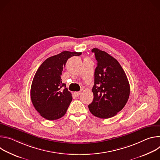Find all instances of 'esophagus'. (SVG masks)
Segmentation results:
<instances>
[{"mask_svg": "<svg viewBox=\"0 0 160 160\" xmlns=\"http://www.w3.org/2000/svg\"><path fill=\"white\" fill-rule=\"evenodd\" d=\"M80 94H81L80 91H79V92H74V95H75L76 97H78Z\"/></svg>", "mask_w": 160, "mask_h": 160, "instance_id": "esophagus-1", "label": "esophagus"}]
</instances>
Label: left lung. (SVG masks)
I'll use <instances>...</instances> for the list:
<instances>
[{
	"mask_svg": "<svg viewBox=\"0 0 160 160\" xmlns=\"http://www.w3.org/2000/svg\"><path fill=\"white\" fill-rule=\"evenodd\" d=\"M98 61L92 88L94 99L88 105L90 112L100 118L115 116L125 106L130 85L118 61L105 51L92 49Z\"/></svg>",
	"mask_w": 160,
	"mask_h": 160,
	"instance_id": "left-lung-1",
	"label": "left lung"
}]
</instances>
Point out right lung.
Wrapping results in <instances>:
<instances>
[{"label":"right lung","mask_w":160,"mask_h":160,"mask_svg":"<svg viewBox=\"0 0 160 160\" xmlns=\"http://www.w3.org/2000/svg\"><path fill=\"white\" fill-rule=\"evenodd\" d=\"M81 54L63 51L48 58L38 68L32 81L30 96L34 108L43 118L54 120L65 115L72 95L62 82V72L68 59Z\"/></svg>","instance_id":"right-lung-1"}]
</instances>
